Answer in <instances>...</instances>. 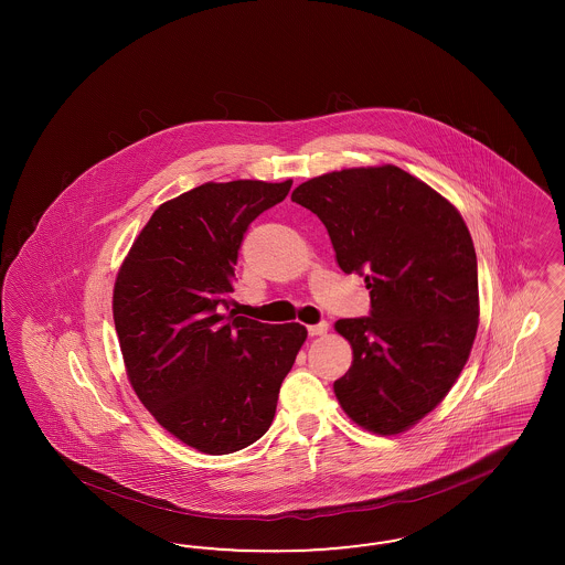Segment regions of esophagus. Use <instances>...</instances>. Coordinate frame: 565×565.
<instances>
[{
	"label": "esophagus",
	"mask_w": 565,
	"mask_h": 565,
	"mask_svg": "<svg viewBox=\"0 0 565 565\" xmlns=\"http://www.w3.org/2000/svg\"><path fill=\"white\" fill-rule=\"evenodd\" d=\"M308 335H326L327 329H329V323L327 321H321V323H317V326H308Z\"/></svg>",
	"instance_id": "1"
}]
</instances>
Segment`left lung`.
<instances>
[{"label": "left lung", "mask_w": 565, "mask_h": 565, "mask_svg": "<svg viewBox=\"0 0 565 565\" xmlns=\"http://www.w3.org/2000/svg\"><path fill=\"white\" fill-rule=\"evenodd\" d=\"M323 225L343 274H359L371 315L340 319L352 366L333 383L343 412L397 435L454 387L479 329V269L458 209L395 166L312 178L291 192Z\"/></svg>", "instance_id": "1"}]
</instances>
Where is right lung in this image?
<instances>
[{"label":"right lung","mask_w":565,"mask_h":565,"mask_svg":"<svg viewBox=\"0 0 565 565\" xmlns=\"http://www.w3.org/2000/svg\"><path fill=\"white\" fill-rule=\"evenodd\" d=\"M291 180L206 182L159 206L124 258L114 323L132 390L175 439L234 454L274 423L281 381L307 340L300 323L267 326L230 308L248 225Z\"/></svg>","instance_id":"add662e5"}]
</instances>
